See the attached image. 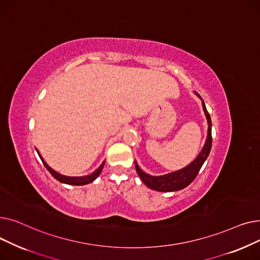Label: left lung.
I'll list each match as a JSON object with an SVG mask.
<instances>
[{
    "mask_svg": "<svg viewBox=\"0 0 260 260\" xmlns=\"http://www.w3.org/2000/svg\"><path fill=\"white\" fill-rule=\"evenodd\" d=\"M196 94L200 98V95L198 93H196ZM202 107H203L204 114H206L208 124H209L207 140H206V143H204L203 148L201 149V152L197 156V158L193 162H190L187 167H185L179 171L167 174V175L151 176V175L144 173L139 168L137 162H136V160H135L136 171H137L142 182L147 187L158 190V192H175V190H179V189L186 187L190 182H193V180L196 178V176L198 175L201 167L203 166L204 161L207 160V158L211 152V147H212V121H211L210 114L208 113L207 107H206V105H204L203 101H202Z\"/></svg>",
    "mask_w": 260,
    "mask_h": 260,
    "instance_id": "left-lung-1",
    "label": "left lung"
}]
</instances>
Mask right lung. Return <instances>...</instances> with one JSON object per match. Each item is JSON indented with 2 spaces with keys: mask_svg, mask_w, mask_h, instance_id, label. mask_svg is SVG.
<instances>
[{
  "mask_svg": "<svg viewBox=\"0 0 260 260\" xmlns=\"http://www.w3.org/2000/svg\"><path fill=\"white\" fill-rule=\"evenodd\" d=\"M37 152H38V151H37ZM38 154H39V152H38ZM39 156H40L41 160H42L44 167L48 170V172L52 175V177H53L54 179H57L58 181H60V182H62V183L71 184V185H84V184H88V183L92 182V181H93L95 178H97V177L100 175V173L102 172L103 166H104V163H105V161H103V162H102V165H101L97 170H95L92 174H90V175H87V176H82V177H70V176H64V175H61V174L57 173L56 171H53L50 167H48V166H47V163L43 160V158L41 157V155H40V154H39Z\"/></svg>",
  "mask_w": 260,
  "mask_h": 260,
  "instance_id": "1",
  "label": "right lung"
}]
</instances>
